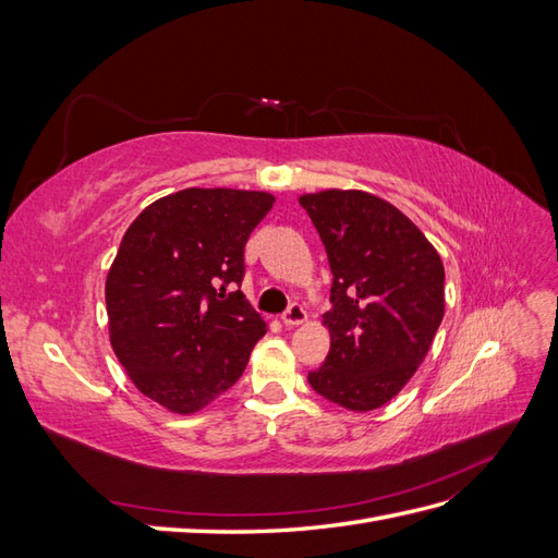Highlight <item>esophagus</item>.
Segmentation results:
<instances>
[{"label":"esophagus","instance_id":"obj_1","mask_svg":"<svg viewBox=\"0 0 558 558\" xmlns=\"http://www.w3.org/2000/svg\"><path fill=\"white\" fill-rule=\"evenodd\" d=\"M305 318H307V312H305V307L300 305V302H291L289 310H286V312L281 314V320H283V324L289 326V328L300 326Z\"/></svg>","mask_w":558,"mask_h":558}]
</instances>
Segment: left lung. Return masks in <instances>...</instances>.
Here are the masks:
<instances>
[{
    "label": "left lung",
    "instance_id": "left-lung-1",
    "mask_svg": "<svg viewBox=\"0 0 558 558\" xmlns=\"http://www.w3.org/2000/svg\"><path fill=\"white\" fill-rule=\"evenodd\" d=\"M326 246L330 351L312 369L318 396L351 412L391 400L416 373L445 316V267L408 216L363 191L302 195Z\"/></svg>",
    "mask_w": 558,
    "mask_h": 558
}]
</instances>
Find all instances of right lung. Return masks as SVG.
Returning <instances> with one entry per match:
<instances>
[{
    "mask_svg": "<svg viewBox=\"0 0 558 558\" xmlns=\"http://www.w3.org/2000/svg\"><path fill=\"white\" fill-rule=\"evenodd\" d=\"M275 197L189 189L146 207L107 277L111 344L150 400L193 414L238 381L265 335L240 291L244 246Z\"/></svg>",
    "mask_w": 558,
    "mask_h": 558,
    "instance_id": "right-lung-1",
    "label": "right lung"
}]
</instances>
